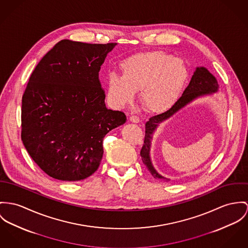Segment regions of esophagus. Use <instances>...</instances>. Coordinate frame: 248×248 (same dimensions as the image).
<instances>
[{"label": "esophagus", "mask_w": 248, "mask_h": 248, "mask_svg": "<svg viewBox=\"0 0 248 248\" xmlns=\"http://www.w3.org/2000/svg\"><path fill=\"white\" fill-rule=\"evenodd\" d=\"M129 120H130V122L135 123V124L140 123V117H138V116H136V115H132V116L129 118Z\"/></svg>", "instance_id": "1"}]
</instances>
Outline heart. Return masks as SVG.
I'll use <instances>...</instances> for the list:
<instances>
[{"label": "heart", "instance_id": "b5f03b06", "mask_svg": "<svg viewBox=\"0 0 248 248\" xmlns=\"http://www.w3.org/2000/svg\"><path fill=\"white\" fill-rule=\"evenodd\" d=\"M121 76L107 78V100L114 108L131 104L140 92L142 106L153 112L169 109L177 100L187 77V67L180 57L163 51L139 53L119 64Z\"/></svg>", "mask_w": 248, "mask_h": 248}]
</instances>
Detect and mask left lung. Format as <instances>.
I'll list each match as a JSON object with an SVG mask.
<instances>
[{"label":"left lung","instance_id":"obj_1","mask_svg":"<svg viewBox=\"0 0 248 248\" xmlns=\"http://www.w3.org/2000/svg\"><path fill=\"white\" fill-rule=\"evenodd\" d=\"M218 83L216 78L213 77L210 72L204 67H197L193 76L191 77L189 86L185 89L184 93L180 98L172 105L171 108L161 114L155 115L151 117L145 124V137L143 146L140 150V156L143 164L151 172L153 176L157 179H162L169 181V178L163 177L160 175L153 166L151 157H150V148L153 134L158 124L167 119L171 118L172 115L178 112L181 108L186 107L188 104L191 103L193 100L198 97L204 95H210L218 92Z\"/></svg>","mask_w":248,"mask_h":248}]
</instances>
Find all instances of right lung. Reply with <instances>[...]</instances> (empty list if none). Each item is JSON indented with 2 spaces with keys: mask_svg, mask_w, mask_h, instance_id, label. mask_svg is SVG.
Listing matches in <instances>:
<instances>
[{
  "mask_svg": "<svg viewBox=\"0 0 248 248\" xmlns=\"http://www.w3.org/2000/svg\"><path fill=\"white\" fill-rule=\"evenodd\" d=\"M117 43L63 39L33 71L22 95L21 140L49 176L78 181L95 172L103 140L126 116L108 109L99 71Z\"/></svg>",
  "mask_w": 248,
  "mask_h": 248,
  "instance_id": "obj_1",
  "label": "right lung"
}]
</instances>
